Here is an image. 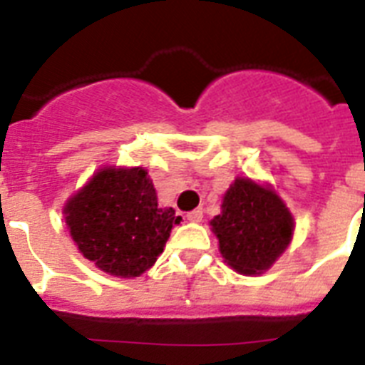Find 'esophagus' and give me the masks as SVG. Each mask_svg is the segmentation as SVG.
<instances>
[{"label":"esophagus","instance_id":"obj_1","mask_svg":"<svg viewBox=\"0 0 365 365\" xmlns=\"http://www.w3.org/2000/svg\"><path fill=\"white\" fill-rule=\"evenodd\" d=\"M186 218H188L190 222H201V220H203V211H201V209H194V211H190L186 215Z\"/></svg>","mask_w":365,"mask_h":365}]
</instances>
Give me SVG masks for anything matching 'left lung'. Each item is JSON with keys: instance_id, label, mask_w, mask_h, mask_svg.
I'll return each instance as SVG.
<instances>
[{"instance_id": "obj_1", "label": "left lung", "mask_w": 365, "mask_h": 365, "mask_svg": "<svg viewBox=\"0 0 365 365\" xmlns=\"http://www.w3.org/2000/svg\"><path fill=\"white\" fill-rule=\"evenodd\" d=\"M209 226L232 269L262 275L292 243L296 222L273 186L237 177L224 194L220 215Z\"/></svg>"}]
</instances>
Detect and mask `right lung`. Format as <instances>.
Here are the masks:
<instances>
[{
  "label": "right lung",
  "instance_id": "1",
  "mask_svg": "<svg viewBox=\"0 0 365 365\" xmlns=\"http://www.w3.org/2000/svg\"><path fill=\"white\" fill-rule=\"evenodd\" d=\"M78 252L98 269L133 279L150 269L180 217L160 207L145 168L105 165L63 205Z\"/></svg>",
  "mask_w": 365,
  "mask_h": 365
}]
</instances>
